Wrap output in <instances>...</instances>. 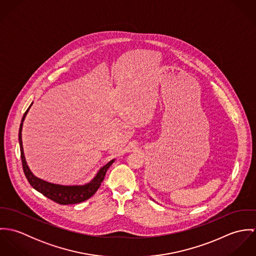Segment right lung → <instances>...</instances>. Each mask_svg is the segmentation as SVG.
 Listing matches in <instances>:
<instances>
[{
  "label": "right lung",
  "mask_w": 256,
  "mask_h": 256,
  "mask_svg": "<svg viewBox=\"0 0 256 256\" xmlns=\"http://www.w3.org/2000/svg\"><path fill=\"white\" fill-rule=\"evenodd\" d=\"M32 104L30 108L26 111L24 114V117L22 119V123L20 126V131H18V143H20V156H22V168L24 172L26 174V178H28V182L30 185L43 194L45 197L53 200L56 203L62 204V205H69V204H76L84 202L90 198L100 188V184L104 182L106 174L108 170L110 168V166L114 162L115 158L110 160L106 164L102 166L96 174L94 176V178L84 184H72V185H65V184H58V183L49 182L47 180H44L42 178H37L36 176L34 174V172L30 170V166H28V162L26 160L24 156V146H22V126H24V121L30 111V108H32Z\"/></svg>",
  "instance_id": "add662e5"
}]
</instances>
